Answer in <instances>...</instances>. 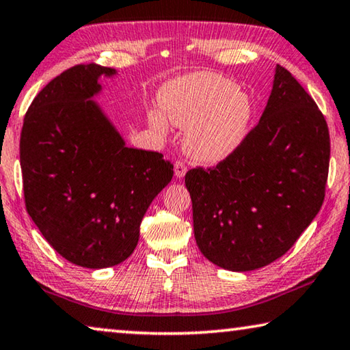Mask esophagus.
<instances>
[{"instance_id":"1","label":"esophagus","mask_w":350,"mask_h":350,"mask_svg":"<svg viewBox=\"0 0 350 350\" xmlns=\"http://www.w3.org/2000/svg\"><path fill=\"white\" fill-rule=\"evenodd\" d=\"M188 166L187 163L184 162V160H177V162L174 163V174L176 177H184L185 173H187Z\"/></svg>"}]
</instances>
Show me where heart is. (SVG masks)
Masks as SVG:
<instances>
[{"instance_id": "obj_1", "label": "heart", "mask_w": 350, "mask_h": 350, "mask_svg": "<svg viewBox=\"0 0 350 350\" xmlns=\"http://www.w3.org/2000/svg\"><path fill=\"white\" fill-rule=\"evenodd\" d=\"M171 123L188 127L185 149L202 162H219L237 151L251 129L254 105L234 81L215 73H198L179 79L160 93ZM157 132L166 131V118L149 113Z\"/></svg>"}]
</instances>
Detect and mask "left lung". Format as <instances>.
I'll list each match as a JSON object with an SVG mask.
<instances>
[{
    "label": "left lung",
    "instance_id": "obj_1",
    "mask_svg": "<svg viewBox=\"0 0 350 350\" xmlns=\"http://www.w3.org/2000/svg\"><path fill=\"white\" fill-rule=\"evenodd\" d=\"M330 135L296 77L277 65L262 118L237 151L185 174L193 229L205 258L252 271L286 254L325 198Z\"/></svg>",
    "mask_w": 350,
    "mask_h": 350
}]
</instances>
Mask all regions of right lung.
<instances>
[{
	"label": "right lung",
	"instance_id": "1",
	"mask_svg": "<svg viewBox=\"0 0 350 350\" xmlns=\"http://www.w3.org/2000/svg\"><path fill=\"white\" fill-rule=\"evenodd\" d=\"M113 68L81 64L38 92L25 115L20 163L25 204L45 240L68 262L107 268L129 257L149 204L173 163L127 148L92 96Z\"/></svg>",
	"mask_w": 350,
	"mask_h": 350
}]
</instances>
